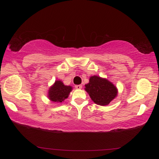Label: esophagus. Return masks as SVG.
Listing matches in <instances>:
<instances>
[{"mask_svg": "<svg viewBox=\"0 0 159 159\" xmlns=\"http://www.w3.org/2000/svg\"><path fill=\"white\" fill-rule=\"evenodd\" d=\"M75 88L76 89H80L82 88V85H75Z\"/></svg>", "mask_w": 159, "mask_h": 159, "instance_id": "esophagus-1", "label": "esophagus"}]
</instances>
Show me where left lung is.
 I'll list each match as a JSON object with an SVG mask.
<instances>
[{
    "instance_id": "1",
    "label": "left lung",
    "mask_w": 159,
    "mask_h": 159,
    "mask_svg": "<svg viewBox=\"0 0 159 159\" xmlns=\"http://www.w3.org/2000/svg\"><path fill=\"white\" fill-rule=\"evenodd\" d=\"M85 86L91 99L98 105H108L117 95V89L111 82L96 75L91 76Z\"/></svg>"
}]
</instances>
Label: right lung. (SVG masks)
<instances>
[{
	"label": "right lung",
	"instance_id": "1",
	"mask_svg": "<svg viewBox=\"0 0 159 159\" xmlns=\"http://www.w3.org/2000/svg\"><path fill=\"white\" fill-rule=\"evenodd\" d=\"M71 89V86L65 85L62 81L57 80L49 89V99L54 102L61 103L68 97Z\"/></svg>",
	"mask_w": 159,
	"mask_h": 159
}]
</instances>
